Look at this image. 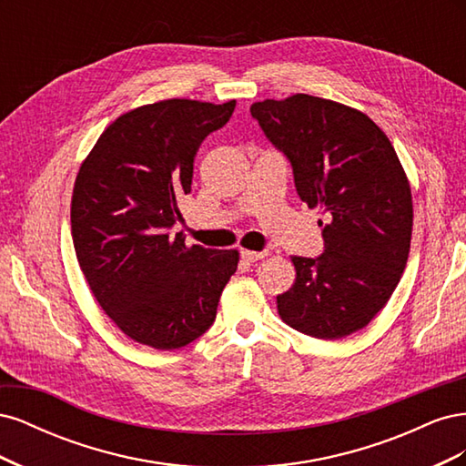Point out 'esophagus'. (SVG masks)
<instances>
[{"label":"esophagus","mask_w":466,"mask_h":466,"mask_svg":"<svg viewBox=\"0 0 466 466\" xmlns=\"http://www.w3.org/2000/svg\"><path fill=\"white\" fill-rule=\"evenodd\" d=\"M241 257L247 260V262H257V260H262V258H266L268 257V250H247V248H243L241 250Z\"/></svg>","instance_id":"esophagus-1"}]
</instances>
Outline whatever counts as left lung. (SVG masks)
Segmentation results:
<instances>
[{"mask_svg": "<svg viewBox=\"0 0 466 466\" xmlns=\"http://www.w3.org/2000/svg\"><path fill=\"white\" fill-rule=\"evenodd\" d=\"M250 115L288 155L299 198L329 214L322 255L291 257L295 281L278 313L320 340L354 334L387 305L410 252L412 190L399 155L368 115L330 98H266Z\"/></svg>", "mask_w": 466, "mask_h": 466, "instance_id": "left-lung-1", "label": "left lung"}]
</instances>
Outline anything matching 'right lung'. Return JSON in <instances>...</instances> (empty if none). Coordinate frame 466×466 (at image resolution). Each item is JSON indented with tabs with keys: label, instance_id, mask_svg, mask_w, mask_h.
I'll use <instances>...</instances> for the list:
<instances>
[{
	"label": "right lung",
	"instance_id": "obj_1",
	"mask_svg": "<svg viewBox=\"0 0 466 466\" xmlns=\"http://www.w3.org/2000/svg\"><path fill=\"white\" fill-rule=\"evenodd\" d=\"M223 105L167 98L124 112L83 159L72 194V237L95 299L134 342L175 350L216 319L238 250L188 247L182 219L194 157L228 124Z\"/></svg>",
	"mask_w": 466,
	"mask_h": 466
}]
</instances>
